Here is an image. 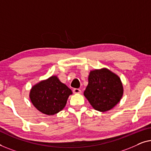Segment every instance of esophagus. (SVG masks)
Instances as JSON below:
<instances>
[{"label": "esophagus", "mask_w": 151, "mask_h": 151, "mask_svg": "<svg viewBox=\"0 0 151 151\" xmlns=\"http://www.w3.org/2000/svg\"><path fill=\"white\" fill-rule=\"evenodd\" d=\"M73 93L74 94H81V90L80 89L75 88L73 90Z\"/></svg>", "instance_id": "1"}]
</instances>
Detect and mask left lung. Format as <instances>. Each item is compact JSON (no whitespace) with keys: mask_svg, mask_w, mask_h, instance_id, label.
Returning a JSON list of instances; mask_svg holds the SVG:
<instances>
[{"mask_svg":"<svg viewBox=\"0 0 151 151\" xmlns=\"http://www.w3.org/2000/svg\"><path fill=\"white\" fill-rule=\"evenodd\" d=\"M122 94V84L116 74L107 68L90 72L84 96L94 109L103 112L112 109Z\"/></svg>","mask_w":151,"mask_h":151,"instance_id":"obj_1","label":"left lung"}]
</instances>
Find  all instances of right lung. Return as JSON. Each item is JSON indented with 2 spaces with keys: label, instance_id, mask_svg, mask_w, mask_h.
Listing matches in <instances>:
<instances>
[{
  "label": "right lung",
  "instance_id": "right-lung-1",
  "mask_svg": "<svg viewBox=\"0 0 151 151\" xmlns=\"http://www.w3.org/2000/svg\"><path fill=\"white\" fill-rule=\"evenodd\" d=\"M72 94L70 89L62 83L57 76H52L34 86L29 96L36 109L50 116L61 111Z\"/></svg>",
  "mask_w": 151,
  "mask_h": 151
}]
</instances>
